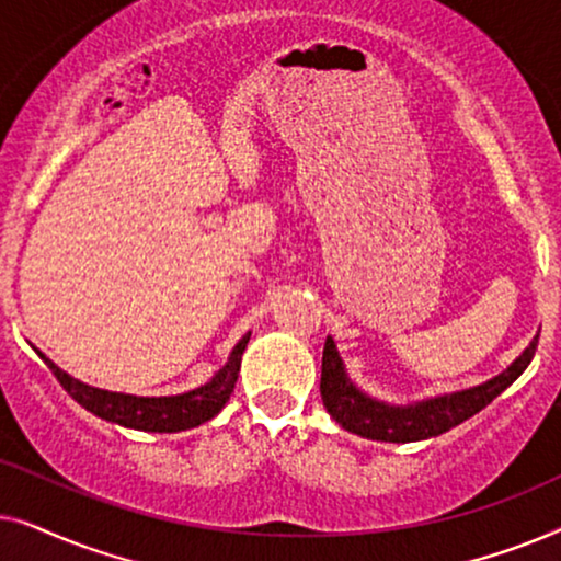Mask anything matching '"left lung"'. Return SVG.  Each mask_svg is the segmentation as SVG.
<instances>
[{"label":"left lung","instance_id":"8db88e82","mask_svg":"<svg viewBox=\"0 0 561 561\" xmlns=\"http://www.w3.org/2000/svg\"><path fill=\"white\" fill-rule=\"evenodd\" d=\"M539 347V336L528 344L524 355L513 363L508 370L497 378L482 382L478 388L459 390V393L432 398V401L413 405H386L373 401L352 386L344 375L342 359L336 355L332 336L324 342V357H321V401L336 424L352 434L365 436V439L378 442H419L428 436H439L449 432L451 426L462 424L474 413H480L488 403H493L520 373L526 370Z\"/></svg>","mask_w":561,"mask_h":561}]
</instances>
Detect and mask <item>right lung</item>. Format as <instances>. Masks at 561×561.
<instances>
[{
  "instance_id": "add662e5",
  "label": "right lung",
  "mask_w": 561,
  "mask_h": 561,
  "mask_svg": "<svg viewBox=\"0 0 561 561\" xmlns=\"http://www.w3.org/2000/svg\"><path fill=\"white\" fill-rule=\"evenodd\" d=\"M250 334H244L240 344L232 350L227 365L206 382V386L188 390L183 396H168V398H137L125 393H110V390H99L83 382L73 380L71 375H66L60 367L50 363L48 357L41 355L48 367L56 375V380L64 386L68 396L76 403H81L83 409L94 413L99 419L114 421V424L127 426V428H140V432H158V434H171L183 432V428H194L204 421L217 416L225 409V403L232 396L237 373H240L242 352L248 347Z\"/></svg>"
}]
</instances>
